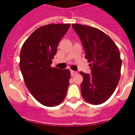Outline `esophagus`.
Wrapping results in <instances>:
<instances>
[{"instance_id": "1", "label": "esophagus", "mask_w": 135, "mask_h": 135, "mask_svg": "<svg viewBox=\"0 0 135 135\" xmlns=\"http://www.w3.org/2000/svg\"><path fill=\"white\" fill-rule=\"evenodd\" d=\"M76 74H77V71H76L71 70V76H74V75H75Z\"/></svg>"}]
</instances>
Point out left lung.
Segmentation results:
<instances>
[{
	"label": "left lung",
	"instance_id": "left-lung-1",
	"mask_svg": "<svg viewBox=\"0 0 135 135\" xmlns=\"http://www.w3.org/2000/svg\"><path fill=\"white\" fill-rule=\"evenodd\" d=\"M90 62L91 74L81 71V94L89 103L100 105L116 90L121 76L122 60L118 47L105 33L86 25H72Z\"/></svg>",
	"mask_w": 135,
	"mask_h": 135
}]
</instances>
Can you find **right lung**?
<instances>
[{
    "mask_svg": "<svg viewBox=\"0 0 135 135\" xmlns=\"http://www.w3.org/2000/svg\"><path fill=\"white\" fill-rule=\"evenodd\" d=\"M70 24H50L37 29L23 44L19 67L27 88L39 103L53 107L64 100L70 71L52 68L59 42Z\"/></svg>",
    "mask_w": 135,
    "mask_h": 135,
    "instance_id": "right-lung-1",
    "label": "right lung"
}]
</instances>
